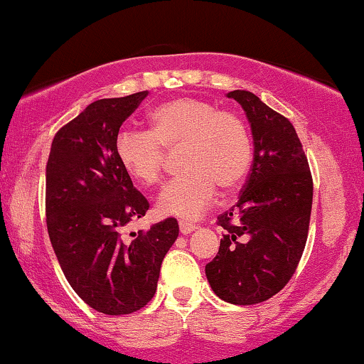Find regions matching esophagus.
Segmentation results:
<instances>
[{
    "mask_svg": "<svg viewBox=\"0 0 364 364\" xmlns=\"http://www.w3.org/2000/svg\"><path fill=\"white\" fill-rule=\"evenodd\" d=\"M196 225L193 223H188V222H181L178 223V230H181L182 235H191V233L196 230Z\"/></svg>",
    "mask_w": 364,
    "mask_h": 364,
    "instance_id": "esophagus-1",
    "label": "esophagus"
}]
</instances>
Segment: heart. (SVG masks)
Here are the masks:
<instances>
[{
  "label": "heart",
  "mask_w": 364,
  "mask_h": 364,
  "mask_svg": "<svg viewBox=\"0 0 364 364\" xmlns=\"http://www.w3.org/2000/svg\"><path fill=\"white\" fill-rule=\"evenodd\" d=\"M149 132L121 129L114 141L119 166L142 186L161 182L166 156L178 149L183 171L167 183L157 198L159 213L192 220L210 205L217 186L233 191L247 177L252 141L237 114L220 111L197 97H177L147 114Z\"/></svg>",
  "instance_id": "1"
}]
</instances>
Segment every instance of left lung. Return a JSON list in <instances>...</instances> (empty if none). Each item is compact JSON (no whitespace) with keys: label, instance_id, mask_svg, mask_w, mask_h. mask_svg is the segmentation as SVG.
<instances>
[{"label":"left lung","instance_id":"obj_1","mask_svg":"<svg viewBox=\"0 0 364 364\" xmlns=\"http://www.w3.org/2000/svg\"><path fill=\"white\" fill-rule=\"evenodd\" d=\"M250 122L253 164L238 202L218 215L225 228L205 275L232 305H255L290 282L305 250L313 181L295 127L250 91H232Z\"/></svg>","mask_w":364,"mask_h":364}]
</instances>
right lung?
<instances>
[{
    "instance_id": "right-lung-1",
    "label": "right lung",
    "mask_w": 364,
    "mask_h": 364,
    "mask_svg": "<svg viewBox=\"0 0 364 364\" xmlns=\"http://www.w3.org/2000/svg\"><path fill=\"white\" fill-rule=\"evenodd\" d=\"M147 94L89 104L54 136L46 166L54 253L73 290L104 315H129L152 300L164 257L178 237L176 218L126 237L149 202L119 166L114 141Z\"/></svg>"
}]
</instances>
